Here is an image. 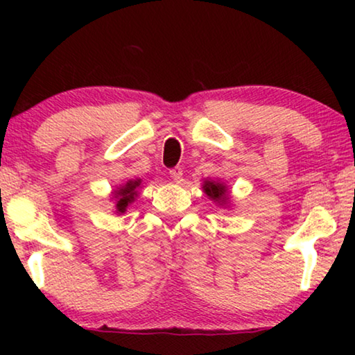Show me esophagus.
<instances>
[{
	"instance_id": "34e87169",
	"label": "esophagus",
	"mask_w": 355,
	"mask_h": 355,
	"mask_svg": "<svg viewBox=\"0 0 355 355\" xmlns=\"http://www.w3.org/2000/svg\"><path fill=\"white\" fill-rule=\"evenodd\" d=\"M171 173V178L173 180L175 183H180L183 180V171L182 167H173V169L169 172Z\"/></svg>"
}]
</instances>
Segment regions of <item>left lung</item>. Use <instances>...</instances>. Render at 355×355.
<instances>
[{"mask_svg":"<svg viewBox=\"0 0 355 355\" xmlns=\"http://www.w3.org/2000/svg\"><path fill=\"white\" fill-rule=\"evenodd\" d=\"M203 191H205L209 199L219 203V205H227L228 203V191L224 183L214 182V180H205L203 182Z\"/></svg>","mask_w":355,"mask_h":355,"instance_id":"obj_1","label":"left lung"}]
</instances>
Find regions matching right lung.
<instances>
[{
    "instance_id": "1",
    "label": "right lung",
    "mask_w": 355,
    "mask_h": 355,
    "mask_svg": "<svg viewBox=\"0 0 355 355\" xmlns=\"http://www.w3.org/2000/svg\"><path fill=\"white\" fill-rule=\"evenodd\" d=\"M141 186V180H130L125 184L120 186L116 191L112 192V197L114 202H116V213L117 214H122L127 211V208L130 203L135 202V197L137 196V188Z\"/></svg>"
}]
</instances>
